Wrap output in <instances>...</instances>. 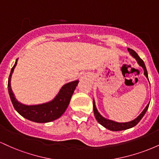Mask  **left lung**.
Here are the masks:
<instances>
[{
  "instance_id": "8db88e82",
  "label": "left lung",
  "mask_w": 159,
  "mask_h": 159,
  "mask_svg": "<svg viewBox=\"0 0 159 159\" xmlns=\"http://www.w3.org/2000/svg\"><path fill=\"white\" fill-rule=\"evenodd\" d=\"M128 51H129V54H131V56H132L136 60L137 62H138V65L140 66L143 69L144 75L146 76V78H147V79H149L147 68H146V66H145V64H144V62L143 61V60L140 59V57L138 55V54H137V53L134 52V50H132V49L128 48ZM149 103L147 105V106H146L145 108L143 109V111L140 113L139 116H137L134 120H132V121L126 122V123H118V122H115V121H114V120H108V119H107V118H105L104 116H102V115L99 114V112L98 111L97 108H96V103H95V101L93 99L94 115H95V117H96V120L98 121V123L99 124H101L102 126L106 128V129H109V130L115 131V132H116V131L125 130V129H131V128L135 126L137 124H138L140 121V120L143 118L144 114H146V112H147V109H148V107H149Z\"/></svg>"
}]
</instances>
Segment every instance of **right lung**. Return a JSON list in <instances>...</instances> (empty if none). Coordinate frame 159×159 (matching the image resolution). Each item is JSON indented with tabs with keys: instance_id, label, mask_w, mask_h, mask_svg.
Instances as JSON below:
<instances>
[{
	"instance_id": "obj_1",
	"label": "right lung",
	"mask_w": 159,
	"mask_h": 159,
	"mask_svg": "<svg viewBox=\"0 0 159 159\" xmlns=\"http://www.w3.org/2000/svg\"><path fill=\"white\" fill-rule=\"evenodd\" d=\"M17 61L18 59L11 69L8 80L9 95L16 111L25 119L39 123H49L61 117L66 110L79 81L76 80L65 84L55 97L51 101L39 105H25L16 99L11 88V77L17 64Z\"/></svg>"
}]
</instances>
